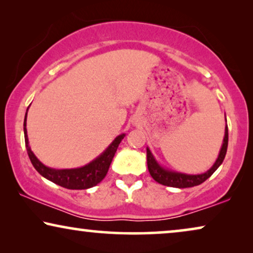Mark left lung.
<instances>
[{
  "instance_id": "8db88e82",
  "label": "left lung",
  "mask_w": 253,
  "mask_h": 253,
  "mask_svg": "<svg viewBox=\"0 0 253 253\" xmlns=\"http://www.w3.org/2000/svg\"><path fill=\"white\" fill-rule=\"evenodd\" d=\"M227 122V120H226ZM227 147H228V126H226L224 129V137H223V143L221 146V150L217 155L216 161L214 162V165L211 167L209 170L203 172V174H197V175H190L184 174V172L174 171L170 169L162 167L159 162L155 160L154 155L152 154L150 148H146L147 153V167L148 171L154 181L160 183L162 185L166 186H171V188H178V189H184V188H191V186H196L202 184L203 182H205L207 178H210L213 175V172L220 167L224 160L227 153Z\"/></svg>"
}]
</instances>
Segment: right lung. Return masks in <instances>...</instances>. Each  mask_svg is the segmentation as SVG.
Wrapping results in <instances>:
<instances>
[{
	"mask_svg": "<svg viewBox=\"0 0 253 253\" xmlns=\"http://www.w3.org/2000/svg\"><path fill=\"white\" fill-rule=\"evenodd\" d=\"M29 110V108H27ZM27 110L25 114V119H24V137H25V146L27 150V154L31 162H32L33 167L36 170L39 172L41 176L47 178L48 181L55 183V184L63 186L65 189L70 190H85L89 189L92 186H95L105 178V176L108 172L109 166L112 164V160L115 155L117 147L124 137L126 133H121L117 136L115 139L112 141V144L99 155L94 160L89 162V164L83 166L79 168L72 169H54L44 166L39 159L36 157L29 145V137H27L26 130V117Z\"/></svg>",
	"mask_w": 253,
	"mask_h": 253,
	"instance_id": "add662e5",
	"label": "right lung"
}]
</instances>
